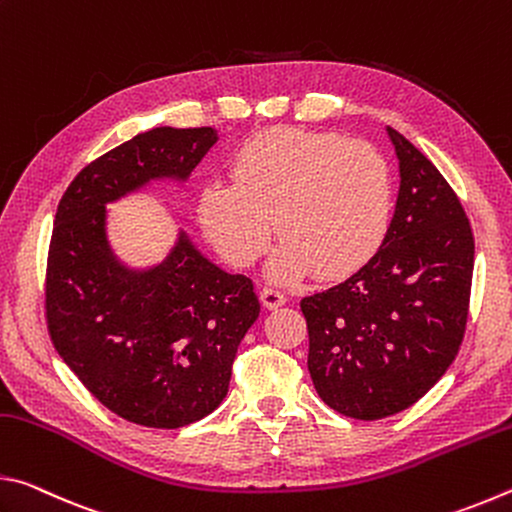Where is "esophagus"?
Returning <instances> with one entry per match:
<instances>
[{
    "label": "esophagus",
    "instance_id": "esophagus-1",
    "mask_svg": "<svg viewBox=\"0 0 512 512\" xmlns=\"http://www.w3.org/2000/svg\"><path fill=\"white\" fill-rule=\"evenodd\" d=\"M259 300H262V305L266 307V309H277V307H282L284 302H287V298H284V293H280V291H275V289H264L262 293H259Z\"/></svg>",
    "mask_w": 512,
    "mask_h": 512
}]
</instances>
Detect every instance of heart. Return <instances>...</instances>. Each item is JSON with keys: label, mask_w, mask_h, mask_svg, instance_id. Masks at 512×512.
I'll list each match as a JSON object with an SVG mask.
<instances>
[{"label": "heart", "mask_w": 512, "mask_h": 512, "mask_svg": "<svg viewBox=\"0 0 512 512\" xmlns=\"http://www.w3.org/2000/svg\"><path fill=\"white\" fill-rule=\"evenodd\" d=\"M230 169L232 183L212 180L196 201L201 230L228 264L253 266L275 228L284 237L266 264L275 284L350 275L384 246L395 187L372 144L282 126L241 144Z\"/></svg>", "instance_id": "b5f03b06"}]
</instances>
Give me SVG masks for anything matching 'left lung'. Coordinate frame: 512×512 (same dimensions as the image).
<instances>
[{
  "mask_svg": "<svg viewBox=\"0 0 512 512\" xmlns=\"http://www.w3.org/2000/svg\"><path fill=\"white\" fill-rule=\"evenodd\" d=\"M400 164L391 230L348 280L300 300L316 393L348 418L409 409L445 375L463 341L474 237L431 160L386 128Z\"/></svg>",
  "mask_w": 512,
  "mask_h": 512,
  "instance_id": "1",
  "label": "left lung"
}]
</instances>
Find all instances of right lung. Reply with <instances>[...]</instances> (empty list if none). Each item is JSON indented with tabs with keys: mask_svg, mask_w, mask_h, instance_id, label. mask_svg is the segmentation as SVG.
I'll list each match as a JSON object with an SVG mask.
<instances>
[{
	"mask_svg": "<svg viewBox=\"0 0 512 512\" xmlns=\"http://www.w3.org/2000/svg\"><path fill=\"white\" fill-rule=\"evenodd\" d=\"M216 140L214 128H151L88 164L58 203L51 341L103 406L142 427H185L223 402L259 300L246 275L210 262L183 228L160 262L126 264L108 235V205L155 183L185 185Z\"/></svg>",
	"mask_w": 512,
	"mask_h": 512,
	"instance_id": "add662e5",
	"label": "right lung"
}]
</instances>
